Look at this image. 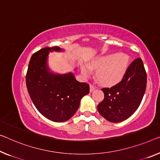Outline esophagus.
I'll return each instance as SVG.
<instances>
[{"instance_id":"obj_1","label":"esophagus","mask_w":160,"mask_h":160,"mask_svg":"<svg viewBox=\"0 0 160 160\" xmlns=\"http://www.w3.org/2000/svg\"><path fill=\"white\" fill-rule=\"evenodd\" d=\"M89 87H90V92H93L96 89V88H97L94 87V86H93V85H90Z\"/></svg>"}]
</instances>
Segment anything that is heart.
Returning a JSON list of instances; mask_svg holds the SVG:
<instances>
[{
  "instance_id": "b5f03b06",
  "label": "heart",
  "mask_w": 160,
  "mask_h": 160,
  "mask_svg": "<svg viewBox=\"0 0 160 160\" xmlns=\"http://www.w3.org/2000/svg\"><path fill=\"white\" fill-rule=\"evenodd\" d=\"M129 56L126 53H112L92 58L89 66L83 64L81 72L85 78L89 77L92 69L96 71L99 82L106 86H114L121 82L127 72Z\"/></svg>"
}]
</instances>
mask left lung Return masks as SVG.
<instances>
[{
  "label": "left lung",
  "instance_id": "8db88e82",
  "mask_svg": "<svg viewBox=\"0 0 160 160\" xmlns=\"http://www.w3.org/2000/svg\"><path fill=\"white\" fill-rule=\"evenodd\" d=\"M146 86L147 73L142 60L138 58L130 64L119 83L102 88L104 98L97 106L98 112L109 122L126 120L138 109Z\"/></svg>",
  "mask_w": 160,
  "mask_h": 160
}]
</instances>
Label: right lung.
<instances>
[{
  "label": "right lung",
  "mask_w": 160,
  "mask_h": 160,
  "mask_svg": "<svg viewBox=\"0 0 160 160\" xmlns=\"http://www.w3.org/2000/svg\"><path fill=\"white\" fill-rule=\"evenodd\" d=\"M53 51L64 50L58 46L46 47L31 56L26 87L34 106L43 117L55 122H63L74 115L81 99L89 93V86L78 82L73 72L61 74L51 71L48 54Z\"/></svg>",
  "instance_id": "1"
}]
</instances>
